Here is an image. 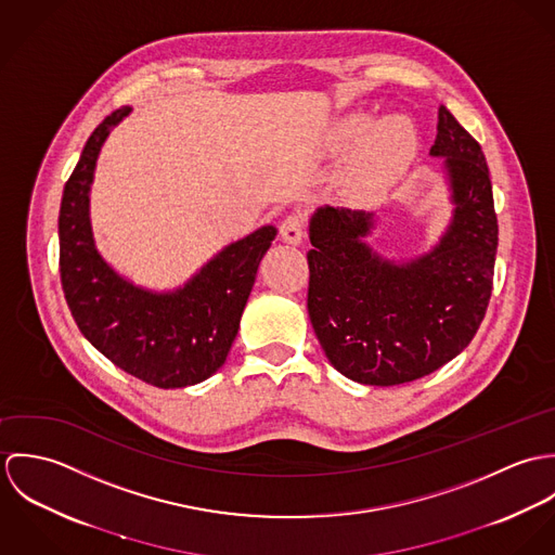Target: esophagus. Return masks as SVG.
<instances>
[{
    "label": "esophagus",
    "instance_id": "obj_1",
    "mask_svg": "<svg viewBox=\"0 0 555 555\" xmlns=\"http://www.w3.org/2000/svg\"><path fill=\"white\" fill-rule=\"evenodd\" d=\"M280 235H282L286 243H293V245L301 243L304 237H306V220H304V216L301 214L286 216V220L280 227Z\"/></svg>",
    "mask_w": 555,
    "mask_h": 555
}]
</instances>
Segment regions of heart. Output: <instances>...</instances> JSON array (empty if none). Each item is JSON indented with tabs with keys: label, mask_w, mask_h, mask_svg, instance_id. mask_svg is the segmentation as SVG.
Here are the masks:
<instances>
[{
	"label": "heart",
	"mask_w": 555,
	"mask_h": 555,
	"mask_svg": "<svg viewBox=\"0 0 555 555\" xmlns=\"http://www.w3.org/2000/svg\"><path fill=\"white\" fill-rule=\"evenodd\" d=\"M365 115H350L335 124L331 130V147L341 150L354 143L367 129ZM412 152V130L399 117H387L376 121L365 137L361 139L352 166L350 177L359 185H376L389 179L397 168L408 159Z\"/></svg>",
	"instance_id": "b5f03b06"
}]
</instances>
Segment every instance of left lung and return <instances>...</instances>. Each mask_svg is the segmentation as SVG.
Listing matches in <instances>:
<instances>
[{"mask_svg":"<svg viewBox=\"0 0 555 555\" xmlns=\"http://www.w3.org/2000/svg\"><path fill=\"white\" fill-rule=\"evenodd\" d=\"M429 154L444 158L455 205L429 254L403 264L378 256L363 241L374 214L326 205L310 220V320L331 365L361 385L436 372L473 341L489 306L498 251L489 168L447 106Z\"/></svg>","mask_w":555,"mask_h":555,"instance_id":"8db88e82","label":"left lung"}]
</instances>
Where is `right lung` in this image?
Segmentation results:
<instances>
[{
	"label": "right lung",
	"mask_w": 555,
	"mask_h": 555,
	"mask_svg": "<svg viewBox=\"0 0 555 555\" xmlns=\"http://www.w3.org/2000/svg\"><path fill=\"white\" fill-rule=\"evenodd\" d=\"M130 113H111L87 139L60 207V275L80 333L108 361L159 389L198 385L216 374L237 337L273 227L224 247L183 288L152 293L115 273L89 224V185L102 143Z\"/></svg>",
	"instance_id": "right-lung-1"
}]
</instances>
